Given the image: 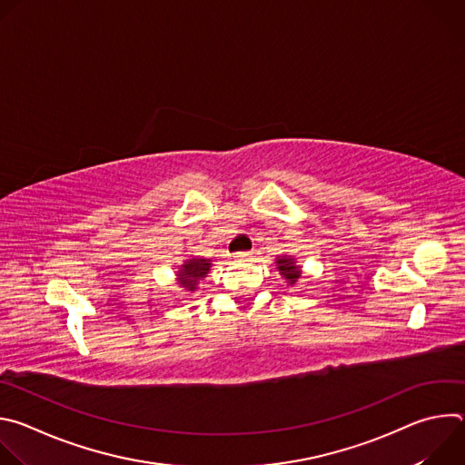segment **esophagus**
<instances>
[{
  "label": "esophagus",
  "instance_id": "obj_1",
  "mask_svg": "<svg viewBox=\"0 0 465 465\" xmlns=\"http://www.w3.org/2000/svg\"><path fill=\"white\" fill-rule=\"evenodd\" d=\"M250 255H252V252H241V253H237L235 257H237L239 261H246V259H250Z\"/></svg>",
  "mask_w": 465,
  "mask_h": 465
}]
</instances>
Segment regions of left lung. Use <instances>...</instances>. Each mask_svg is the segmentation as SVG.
Here are the masks:
<instances>
[{
  "instance_id": "left-lung-1",
  "label": "left lung",
  "mask_w": 465,
  "mask_h": 465,
  "mask_svg": "<svg viewBox=\"0 0 465 465\" xmlns=\"http://www.w3.org/2000/svg\"><path fill=\"white\" fill-rule=\"evenodd\" d=\"M276 269L285 278V282L292 287L302 278V267L296 264V259L292 255H278L276 257Z\"/></svg>"
}]
</instances>
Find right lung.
Here are the masks:
<instances>
[{"label":"right lung","mask_w":465,"mask_h":465,"mask_svg":"<svg viewBox=\"0 0 465 465\" xmlns=\"http://www.w3.org/2000/svg\"><path fill=\"white\" fill-rule=\"evenodd\" d=\"M210 267H212V259H204V257L185 259L180 271L176 272V276H178L176 282L182 289H185L187 292H193L196 289V285L201 283V280H204L208 276Z\"/></svg>","instance_id":"obj_1"}]
</instances>
